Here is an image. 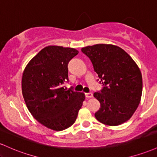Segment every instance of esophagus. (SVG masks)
I'll return each mask as SVG.
<instances>
[{
	"label": "esophagus",
	"mask_w": 157,
	"mask_h": 157,
	"mask_svg": "<svg viewBox=\"0 0 157 157\" xmlns=\"http://www.w3.org/2000/svg\"><path fill=\"white\" fill-rule=\"evenodd\" d=\"M85 94H86V97H87V98H91V97H93V94L91 92L86 93Z\"/></svg>",
	"instance_id": "obj_1"
}]
</instances>
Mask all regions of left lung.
I'll return each instance as SVG.
<instances>
[{"label": "left lung", "mask_w": 157, "mask_h": 157, "mask_svg": "<svg viewBox=\"0 0 157 157\" xmlns=\"http://www.w3.org/2000/svg\"><path fill=\"white\" fill-rule=\"evenodd\" d=\"M91 60L103 87L94 96L100 102L95 113L99 122L119 125L128 121L137 109L142 91L140 70L131 56L111 44H96L82 48Z\"/></svg>", "instance_id": "obj_1"}]
</instances>
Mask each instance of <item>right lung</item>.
I'll return each mask as SVG.
<instances>
[{
  "label": "right lung",
  "instance_id": "right-lung-1",
  "mask_svg": "<svg viewBox=\"0 0 157 157\" xmlns=\"http://www.w3.org/2000/svg\"><path fill=\"white\" fill-rule=\"evenodd\" d=\"M79 52L49 46L30 60L23 71L22 92L27 108L40 123L55 131L72 125L85 100L83 93L67 89L68 63Z\"/></svg>",
  "mask_w": 157,
  "mask_h": 157
}]
</instances>
